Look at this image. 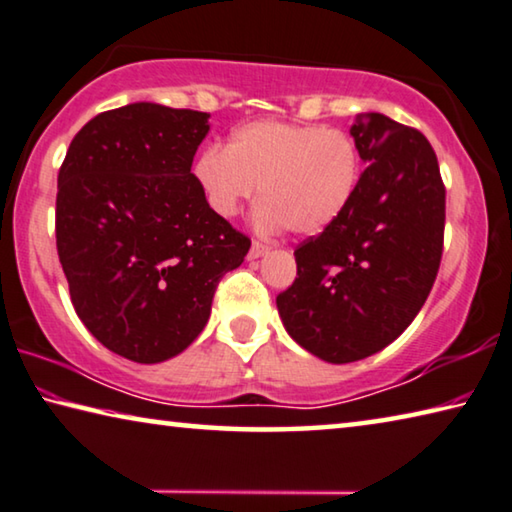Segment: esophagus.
Masks as SVG:
<instances>
[{
	"instance_id": "34e87169",
	"label": "esophagus",
	"mask_w": 512,
	"mask_h": 512,
	"mask_svg": "<svg viewBox=\"0 0 512 512\" xmlns=\"http://www.w3.org/2000/svg\"><path fill=\"white\" fill-rule=\"evenodd\" d=\"M267 251H270V245H265L261 240H254L249 249V258H261L263 254H267Z\"/></svg>"
}]
</instances>
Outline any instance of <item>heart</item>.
Returning <instances> with one entry per match:
<instances>
[{"instance_id": "obj_1", "label": "heart", "mask_w": 512, "mask_h": 512, "mask_svg": "<svg viewBox=\"0 0 512 512\" xmlns=\"http://www.w3.org/2000/svg\"><path fill=\"white\" fill-rule=\"evenodd\" d=\"M195 177L217 215H236L258 188L261 226L315 236L354 201L363 154L342 129L258 120L233 131L226 149H204Z\"/></svg>"}]
</instances>
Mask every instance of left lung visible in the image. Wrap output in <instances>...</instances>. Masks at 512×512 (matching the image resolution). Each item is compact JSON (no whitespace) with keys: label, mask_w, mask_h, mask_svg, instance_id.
I'll list each match as a JSON object with an SVG mask.
<instances>
[{"label":"left lung","mask_w":512,"mask_h":512,"mask_svg":"<svg viewBox=\"0 0 512 512\" xmlns=\"http://www.w3.org/2000/svg\"><path fill=\"white\" fill-rule=\"evenodd\" d=\"M367 170L349 208L295 249L297 279L276 306L286 331L326 363L388 347L420 313L445 245V183L422 131L381 113L351 127Z\"/></svg>","instance_id":"8db88e82"}]
</instances>
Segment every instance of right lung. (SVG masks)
I'll list each match as a JSON object with an SVG mask.
<instances>
[{
    "label": "right lung",
    "instance_id": "obj_1",
    "mask_svg": "<svg viewBox=\"0 0 512 512\" xmlns=\"http://www.w3.org/2000/svg\"><path fill=\"white\" fill-rule=\"evenodd\" d=\"M208 113L129 104L92 117L58 170L56 249L86 329L133 363L181 354L251 240L190 172Z\"/></svg>",
    "mask_w": 512,
    "mask_h": 512
}]
</instances>
